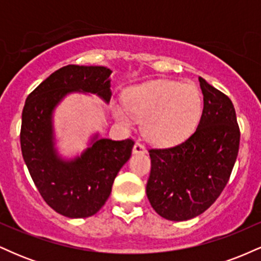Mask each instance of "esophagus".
Masks as SVG:
<instances>
[{
    "label": "esophagus",
    "instance_id": "obj_1",
    "mask_svg": "<svg viewBox=\"0 0 261 261\" xmlns=\"http://www.w3.org/2000/svg\"><path fill=\"white\" fill-rule=\"evenodd\" d=\"M133 152L134 153H146V148H145V146L143 145H141L140 142H136L134 145V148H133Z\"/></svg>",
    "mask_w": 261,
    "mask_h": 261
}]
</instances>
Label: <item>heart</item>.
Wrapping results in <instances>:
<instances>
[{
	"instance_id": "1",
	"label": "heart",
	"mask_w": 261,
	"mask_h": 261,
	"mask_svg": "<svg viewBox=\"0 0 261 261\" xmlns=\"http://www.w3.org/2000/svg\"><path fill=\"white\" fill-rule=\"evenodd\" d=\"M202 112V98L195 86L158 80L135 87L126 104H113L115 119L131 127L143 120L142 133L149 142L172 146L187 140L195 130Z\"/></svg>"
}]
</instances>
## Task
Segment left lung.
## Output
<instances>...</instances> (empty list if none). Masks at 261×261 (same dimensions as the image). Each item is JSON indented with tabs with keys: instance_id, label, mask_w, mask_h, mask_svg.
<instances>
[{
	"instance_id": "left-lung-1",
	"label": "left lung",
	"mask_w": 261,
	"mask_h": 261,
	"mask_svg": "<svg viewBox=\"0 0 261 261\" xmlns=\"http://www.w3.org/2000/svg\"><path fill=\"white\" fill-rule=\"evenodd\" d=\"M199 81L203 109L195 133L174 147L149 149L146 194L160 216L176 222L199 216L216 201L239 149L233 103L202 77Z\"/></svg>"
}]
</instances>
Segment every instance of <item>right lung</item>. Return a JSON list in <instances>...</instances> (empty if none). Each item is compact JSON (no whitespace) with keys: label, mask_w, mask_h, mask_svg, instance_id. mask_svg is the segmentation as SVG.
<instances>
[{"label":"right lung","mask_w":261,"mask_h":261,"mask_svg":"<svg viewBox=\"0 0 261 261\" xmlns=\"http://www.w3.org/2000/svg\"><path fill=\"white\" fill-rule=\"evenodd\" d=\"M112 72L104 66H65L43 81L23 108V160L45 202L68 218L93 216L103 207L134 141L101 139L97 133L82 153L64 158L56 148L54 112L71 93H91L109 103Z\"/></svg>","instance_id":"right-lung-1"}]
</instances>
